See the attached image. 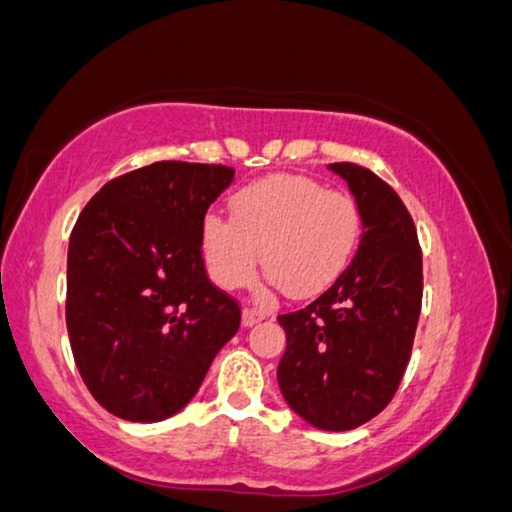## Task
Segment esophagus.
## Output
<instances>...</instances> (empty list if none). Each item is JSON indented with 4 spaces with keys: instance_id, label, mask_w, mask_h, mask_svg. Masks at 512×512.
<instances>
[{
    "instance_id": "obj_1",
    "label": "esophagus",
    "mask_w": 512,
    "mask_h": 512,
    "mask_svg": "<svg viewBox=\"0 0 512 512\" xmlns=\"http://www.w3.org/2000/svg\"><path fill=\"white\" fill-rule=\"evenodd\" d=\"M262 319H266V312L264 310H253V308L243 310V326H246V329L259 324V322H262Z\"/></svg>"
}]
</instances>
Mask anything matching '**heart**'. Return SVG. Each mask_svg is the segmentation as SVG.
I'll return each mask as SVG.
<instances>
[{
    "instance_id": "b5f03b06",
    "label": "heart",
    "mask_w": 512,
    "mask_h": 512,
    "mask_svg": "<svg viewBox=\"0 0 512 512\" xmlns=\"http://www.w3.org/2000/svg\"><path fill=\"white\" fill-rule=\"evenodd\" d=\"M230 216L209 213L200 230L204 264L223 289L246 287L262 253L271 285L315 296L345 273L361 239L354 197L308 177L250 183L232 195Z\"/></svg>"
}]
</instances>
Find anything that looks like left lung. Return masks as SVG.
Segmentation results:
<instances>
[{
	"label": "left lung",
	"mask_w": 512,
	"mask_h": 512,
	"mask_svg": "<svg viewBox=\"0 0 512 512\" xmlns=\"http://www.w3.org/2000/svg\"><path fill=\"white\" fill-rule=\"evenodd\" d=\"M347 181L361 211V243L331 289L280 315L287 335L278 386L289 409L317 430L345 432L375 418L407 370L423 299V255L398 193L352 163Z\"/></svg>",
	"instance_id": "8db88e82"
}]
</instances>
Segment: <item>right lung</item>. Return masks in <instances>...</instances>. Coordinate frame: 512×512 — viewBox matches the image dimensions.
<instances>
[{"label": "right lung", "mask_w": 512, "mask_h": 512, "mask_svg": "<svg viewBox=\"0 0 512 512\" xmlns=\"http://www.w3.org/2000/svg\"><path fill=\"white\" fill-rule=\"evenodd\" d=\"M232 181V167L163 160L105 183L73 227L68 340L89 393L124 421L179 414L239 331V305L211 285L200 250Z\"/></svg>", "instance_id": "right-lung-1"}]
</instances>
